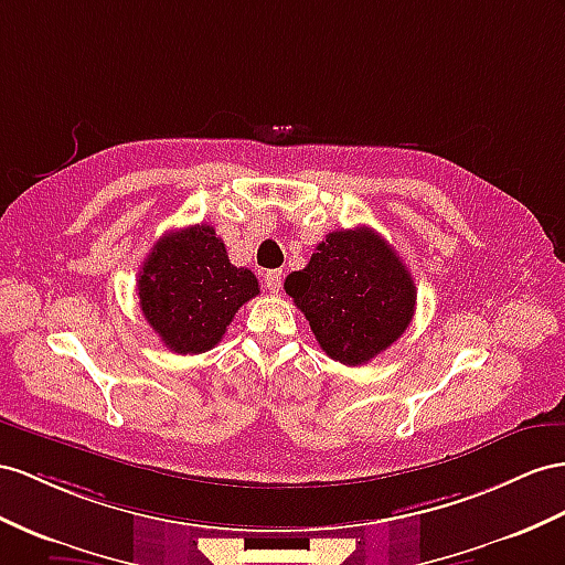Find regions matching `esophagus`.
<instances>
[{"mask_svg":"<svg viewBox=\"0 0 565 565\" xmlns=\"http://www.w3.org/2000/svg\"><path fill=\"white\" fill-rule=\"evenodd\" d=\"M281 269H269L267 274H265V286H267V291L269 294H279V288H281Z\"/></svg>","mask_w":565,"mask_h":565,"instance_id":"obj_1","label":"esophagus"}]
</instances>
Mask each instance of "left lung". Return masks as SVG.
I'll use <instances>...</instances> for the list:
<instances>
[{
  "mask_svg": "<svg viewBox=\"0 0 565 565\" xmlns=\"http://www.w3.org/2000/svg\"><path fill=\"white\" fill-rule=\"evenodd\" d=\"M286 294L306 315L322 351L343 365H365L401 339L415 312V284L396 250L372 228L331 231Z\"/></svg>",
  "mask_w": 565,
  "mask_h": 565,
  "instance_id": "left-lung-1",
  "label": "left lung"
}]
</instances>
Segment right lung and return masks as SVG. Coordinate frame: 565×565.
<instances>
[{
	"label": "right lung",
	"instance_id": "add662e5",
	"mask_svg": "<svg viewBox=\"0 0 565 565\" xmlns=\"http://www.w3.org/2000/svg\"><path fill=\"white\" fill-rule=\"evenodd\" d=\"M257 294L255 274L228 263L224 241L210 224L159 238L138 277L145 320L181 355L214 349L238 308Z\"/></svg>",
	"mask_w": 565,
	"mask_h": 565
}]
</instances>
